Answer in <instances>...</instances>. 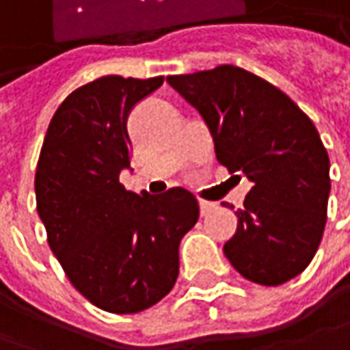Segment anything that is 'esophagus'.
Masks as SVG:
<instances>
[{
    "mask_svg": "<svg viewBox=\"0 0 350 350\" xmlns=\"http://www.w3.org/2000/svg\"><path fill=\"white\" fill-rule=\"evenodd\" d=\"M198 204H200V214H202V216H208V214L212 212V208H214V204H210V202H206V200H200Z\"/></svg>",
    "mask_w": 350,
    "mask_h": 350,
    "instance_id": "obj_1",
    "label": "esophagus"
}]
</instances>
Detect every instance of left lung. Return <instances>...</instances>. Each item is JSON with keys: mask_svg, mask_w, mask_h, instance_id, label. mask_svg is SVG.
Here are the masks:
<instances>
[{"mask_svg": "<svg viewBox=\"0 0 350 350\" xmlns=\"http://www.w3.org/2000/svg\"><path fill=\"white\" fill-rule=\"evenodd\" d=\"M166 81L204 116L217 162L254 182L224 245L230 263L259 285L299 275L317 254L331 192L329 154L311 118L278 87L234 65Z\"/></svg>", "mask_w": 350, "mask_h": 350, "instance_id": "obj_1", "label": "left lung"}]
</instances>
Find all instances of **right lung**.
<instances>
[{"label":"right lung","mask_w":350,"mask_h":350,"mask_svg":"<svg viewBox=\"0 0 350 350\" xmlns=\"http://www.w3.org/2000/svg\"><path fill=\"white\" fill-rule=\"evenodd\" d=\"M164 77H100L53 114L35 172L37 212L72 287L103 311L138 313L170 293L178 245L198 221L184 188L134 194L118 182L131 166L126 120Z\"/></svg>","instance_id":"obj_1"}]
</instances>
